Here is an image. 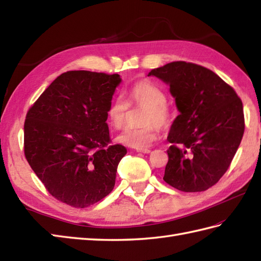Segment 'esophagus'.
Masks as SVG:
<instances>
[{"label":"esophagus","instance_id":"1","mask_svg":"<svg viewBox=\"0 0 261 261\" xmlns=\"http://www.w3.org/2000/svg\"><path fill=\"white\" fill-rule=\"evenodd\" d=\"M137 151L142 153H149L150 152V149H137Z\"/></svg>","mask_w":261,"mask_h":261}]
</instances>
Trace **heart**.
<instances>
[{
  "mask_svg": "<svg viewBox=\"0 0 261 261\" xmlns=\"http://www.w3.org/2000/svg\"><path fill=\"white\" fill-rule=\"evenodd\" d=\"M123 95L126 102L119 96L110 103L107 111L109 123L114 129H122L125 124L129 105L145 108L141 118V123L145 125L124 130L116 140L127 147L146 149L157 139L158 127L166 129L173 121V112L166 104L167 97L162 88L147 80L125 88Z\"/></svg>",
  "mask_w": 261,
  "mask_h": 261,
  "instance_id": "1",
  "label": "heart"
}]
</instances>
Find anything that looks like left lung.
<instances>
[{
  "label": "left lung",
  "mask_w": 261,
  "mask_h": 261,
  "mask_svg": "<svg viewBox=\"0 0 261 261\" xmlns=\"http://www.w3.org/2000/svg\"><path fill=\"white\" fill-rule=\"evenodd\" d=\"M167 83L179 115L167 140L164 180L181 192H203L230 167L245 132L240 97L214 71L173 62L148 74Z\"/></svg>",
  "instance_id": "obj_1"
}]
</instances>
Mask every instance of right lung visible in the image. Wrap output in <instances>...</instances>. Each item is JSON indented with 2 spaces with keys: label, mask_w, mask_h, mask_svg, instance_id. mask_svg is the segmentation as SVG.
Masks as SVG:
<instances>
[{
  "label": "right lung",
  "mask_w": 261,
  "mask_h": 261,
  "mask_svg": "<svg viewBox=\"0 0 261 261\" xmlns=\"http://www.w3.org/2000/svg\"><path fill=\"white\" fill-rule=\"evenodd\" d=\"M120 75L70 70L58 76L29 109L24 156L46 190L73 207L112 192L126 149L111 145L107 111Z\"/></svg>",
  "instance_id": "add662e5"
}]
</instances>
